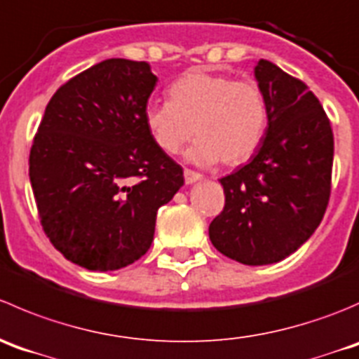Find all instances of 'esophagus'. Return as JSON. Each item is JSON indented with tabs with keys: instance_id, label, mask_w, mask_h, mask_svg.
<instances>
[{
	"instance_id": "34e87169",
	"label": "esophagus",
	"mask_w": 359,
	"mask_h": 359,
	"mask_svg": "<svg viewBox=\"0 0 359 359\" xmlns=\"http://www.w3.org/2000/svg\"><path fill=\"white\" fill-rule=\"evenodd\" d=\"M184 181H187V184H191V183H197V181L202 180V175H198V172L195 171H190V169H184Z\"/></svg>"
}]
</instances>
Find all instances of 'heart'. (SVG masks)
<instances>
[{"instance_id": "obj_1", "label": "heart", "mask_w": 359, "mask_h": 359, "mask_svg": "<svg viewBox=\"0 0 359 359\" xmlns=\"http://www.w3.org/2000/svg\"><path fill=\"white\" fill-rule=\"evenodd\" d=\"M269 109L262 88L251 80L190 71L169 88V101L147 108V123L165 154H178L187 141L198 137L187 151L194 164L239 165L250 161L267 130Z\"/></svg>"}]
</instances>
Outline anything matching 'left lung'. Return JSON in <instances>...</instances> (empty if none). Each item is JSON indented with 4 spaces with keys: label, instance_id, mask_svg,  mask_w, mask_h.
<instances>
[{
    "label": "left lung",
    "instance_id": "obj_1",
    "mask_svg": "<svg viewBox=\"0 0 359 359\" xmlns=\"http://www.w3.org/2000/svg\"><path fill=\"white\" fill-rule=\"evenodd\" d=\"M255 78L267 101V130L251 161L219 180L225 208L209 225V239L239 264L269 265L295 253L321 223L333 133L304 81L265 59Z\"/></svg>",
    "mask_w": 359,
    "mask_h": 359
}]
</instances>
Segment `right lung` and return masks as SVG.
<instances>
[{"mask_svg":"<svg viewBox=\"0 0 359 359\" xmlns=\"http://www.w3.org/2000/svg\"><path fill=\"white\" fill-rule=\"evenodd\" d=\"M148 62L106 59L62 85L29 155L41 225L55 250L88 271H118L151 246L155 219L183 169L151 136Z\"/></svg>","mask_w":359,"mask_h":359,"instance_id":"obj_1","label":"right lung"}]
</instances>
